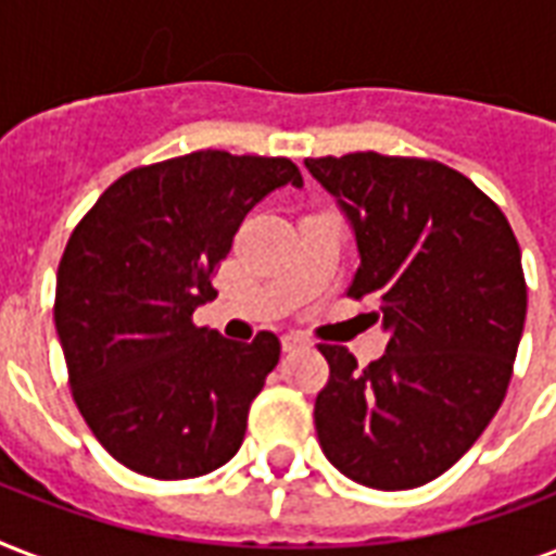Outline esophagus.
I'll return each mask as SVG.
<instances>
[{"label": "esophagus", "instance_id": "34e87169", "mask_svg": "<svg viewBox=\"0 0 556 556\" xmlns=\"http://www.w3.org/2000/svg\"><path fill=\"white\" fill-rule=\"evenodd\" d=\"M300 346H308V340H305L303 334H294V331H291V334H282V349H286V352Z\"/></svg>", "mask_w": 556, "mask_h": 556}]
</instances>
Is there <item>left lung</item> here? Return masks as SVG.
<instances>
[{"label": "left lung", "mask_w": 556, "mask_h": 556, "mask_svg": "<svg viewBox=\"0 0 556 556\" xmlns=\"http://www.w3.org/2000/svg\"><path fill=\"white\" fill-rule=\"evenodd\" d=\"M305 167L355 230L349 296H371L389 334L369 366L320 343L329 383L314 401L317 439L352 482L421 488L473 447L505 401L528 308L517 236L439 161L352 152Z\"/></svg>", "instance_id": "8db88e82"}]
</instances>
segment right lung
<instances>
[{"instance_id":"1","label":"right lung","mask_w":556,"mask_h":556,"mask_svg":"<svg viewBox=\"0 0 556 556\" xmlns=\"http://www.w3.org/2000/svg\"><path fill=\"white\" fill-rule=\"evenodd\" d=\"M303 187L294 161L201 150L129 169L74 227L54 323L74 404L109 456L192 479L242 447L279 340L236 343L192 323L253 204Z\"/></svg>"}]
</instances>
